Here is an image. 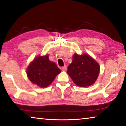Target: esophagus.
Here are the masks:
<instances>
[{"instance_id":"34e87169","label":"esophagus","mask_w":126,"mask_h":126,"mask_svg":"<svg viewBox=\"0 0 126 126\" xmlns=\"http://www.w3.org/2000/svg\"><path fill=\"white\" fill-rule=\"evenodd\" d=\"M61 69L62 70V71H65L66 70H67V66L64 65V67H62L61 68Z\"/></svg>"}]
</instances>
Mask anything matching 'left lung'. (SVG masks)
<instances>
[{"label": "left lung", "mask_w": 126, "mask_h": 126, "mask_svg": "<svg viewBox=\"0 0 126 126\" xmlns=\"http://www.w3.org/2000/svg\"><path fill=\"white\" fill-rule=\"evenodd\" d=\"M100 67L94 59L87 54L73 56L71 64L68 67L67 73L78 86H90L98 77Z\"/></svg>", "instance_id": "left-lung-1"}]
</instances>
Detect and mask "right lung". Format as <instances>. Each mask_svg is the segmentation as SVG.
Listing matches in <instances>:
<instances>
[{"label":"right lung","instance_id":"obj_1","mask_svg":"<svg viewBox=\"0 0 126 126\" xmlns=\"http://www.w3.org/2000/svg\"><path fill=\"white\" fill-rule=\"evenodd\" d=\"M61 72L56 64L50 61L46 55L35 58L28 67L27 74L32 83L45 88L52 83Z\"/></svg>","mask_w":126,"mask_h":126}]
</instances>
